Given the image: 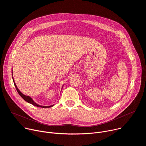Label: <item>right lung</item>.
<instances>
[{
  "mask_svg": "<svg viewBox=\"0 0 146 146\" xmlns=\"http://www.w3.org/2000/svg\"><path fill=\"white\" fill-rule=\"evenodd\" d=\"M12 73H13V72H12ZM13 81H14V86H15V88H16V90H17V92H18V93L19 94V95L21 96L25 101H27V102H28V103H31V104H32V105H34V106H37V107H39V108H51V107H52V106H53V105H51V106H40V105H37V103H36L33 100V99L30 97V96H27V95H24L22 92H20V91L18 89V88H17V86H16V84H15V82H14V79H13Z\"/></svg>",
  "mask_w": 146,
  "mask_h": 146,
  "instance_id": "1",
  "label": "right lung"
}]
</instances>
